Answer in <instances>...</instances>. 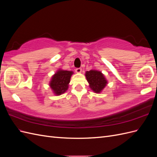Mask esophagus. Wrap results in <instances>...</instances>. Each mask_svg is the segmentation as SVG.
I'll return each mask as SVG.
<instances>
[{
	"mask_svg": "<svg viewBox=\"0 0 157 157\" xmlns=\"http://www.w3.org/2000/svg\"><path fill=\"white\" fill-rule=\"evenodd\" d=\"M75 71H76V72L77 73H81V71H82V69L81 68H77L75 69Z\"/></svg>",
	"mask_w": 157,
	"mask_h": 157,
	"instance_id": "esophagus-1",
	"label": "esophagus"
}]
</instances>
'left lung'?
<instances>
[{"mask_svg": "<svg viewBox=\"0 0 157 157\" xmlns=\"http://www.w3.org/2000/svg\"><path fill=\"white\" fill-rule=\"evenodd\" d=\"M85 75L87 81L90 84V88L96 93H100L107 83L106 79L100 71L91 70L87 71Z\"/></svg>", "mask_w": 157, "mask_h": 157, "instance_id": "8db88e82", "label": "left lung"}]
</instances>
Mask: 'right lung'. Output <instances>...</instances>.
I'll list each match as a JSON object with an SVG mask.
<instances>
[{"label": "right lung", "mask_w": 157, "mask_h": 157, "mask_svg": "<svg viewBox=\"0 0 157 157\" xmlns=\"http://www.w3.org/2000/svg\"><path fill=\"white\" fill-rule=\"evenodd\" d=\"M73 73V71L59 70L52 77L50 86L56 95H61L67 90Z\"/></svg>", "instance_id": "right-lung-1"}]
</instances>
